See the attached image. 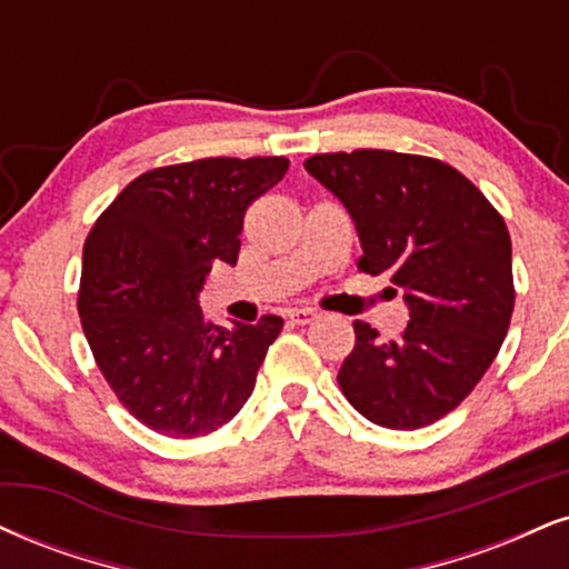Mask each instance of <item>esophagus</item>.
I'll return each instance as SVG.
<instances>
[{
  "label": "esophagus",
  "instance_id": "34e87169",
  "mask_svg": "<svg viewBox=\"0 0 569 569\" xmlns=\"http://www.w3.org/2000/svg\"><path fill=\"white\" fill-rule=\"evenodd\" d=\"M289 318H291V323L307 326V323H312L315 318H318V312H315L312 307H293V310H289Z\"/></svg>",
  "mask_w": 569,
  "mask_h": 569
}]
</instances>
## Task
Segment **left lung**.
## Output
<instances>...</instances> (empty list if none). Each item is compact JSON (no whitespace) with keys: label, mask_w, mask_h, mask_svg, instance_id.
<instances>
[{"label":"left lung","mask_w":569,"mask_h":569,"mask_svg":"<svg viewBox=\"0 0 569 569\" xmlns=\"http://www.w3.org/2000/svg\"><path fill=\"white\" fill-rule=\"evenodd\" d=\"M305 169L350 211L360 270L387 278L410 310L397 341L355 320L341 392L379 427H429L461 406L509 331L515 278L503 217L429 156L362 148L318 153Z\"/></svg>","instance_id":"left-lung-1"}]
</instances>
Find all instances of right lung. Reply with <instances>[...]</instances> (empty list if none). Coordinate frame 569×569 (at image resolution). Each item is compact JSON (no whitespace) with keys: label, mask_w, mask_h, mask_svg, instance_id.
<instances>
[{"label":"right lung","mask_w":569,"mask_h":569,"mask_svg":"<svg viewBox=\"0 0 569 569\" xmlns=\"http://www.w3.org/2000/svg\"><path fill=\"white\" fill-rule=\"evenodd\" d=\"M289 159H201L150 169L89 230L79 315L100 373L137 421L167 437L228 423L257 385L283 318L209 323L198 293L211 264H236L243 214Z\"/></svg>","instance_id":"add662e5"}]
</instances>
